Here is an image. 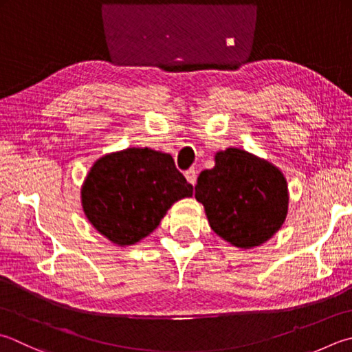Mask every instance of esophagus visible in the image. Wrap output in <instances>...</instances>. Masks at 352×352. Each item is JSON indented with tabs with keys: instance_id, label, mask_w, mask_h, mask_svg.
I'll return each instance as SVG.
<instances>
[{
	"instance_id": "obj_1",
	"label": "esophagus",
	"mask_w": 352,
	"mask_h": 352,
	"mask_svg": "<svg viewBox=\"0 0 352 352\" xmlns=\"http://www.w3.org/2000/svg\"><path fill=\"white\" fill-rule=\"evenodd\" d=\"M185 177H187V181L191 185H195L196 184V179H197V171L195 168H190V170L185 171Z\"/></svg>"
}]
</instances>
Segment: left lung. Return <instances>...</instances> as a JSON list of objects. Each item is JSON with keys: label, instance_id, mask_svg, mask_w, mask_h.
I'll return each instance as SVG.
<instances>
[{"label": "left lung", "instance_id": "obj_1", "mask_svg": "<svg viewBox=\"0 0 352 352\" xmlns=\"http://www.w3.org/2000/svg\"><path fill=\"white\" fill-rule=\"evenodd\" d=\"M216 165L197 177L195 197L207 213L211 230L237 248H253L279 231L288 213V187L273 164L227 148Z\"/></svg>", "mask_w": 352, "mask_h": 352}]
</instances>
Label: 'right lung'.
<instances>
[{
	"label": "right lung",
	"instance_id": "right-lung-1",
	"mask_svg": "<svg viewBox=\"0 0 352 352\" xmlns=\"http://www.w3.org/2000/svg\"><path fill=\"white\" fill-rule=\"evenodd\" d=\"M191 195L173 157L147 147L98 159L81 190L90 223L119 247L147 237L171 205Z\"/></svg>",
	"mask_w": 352,
	"mask_h": 352
}]
</instances>
